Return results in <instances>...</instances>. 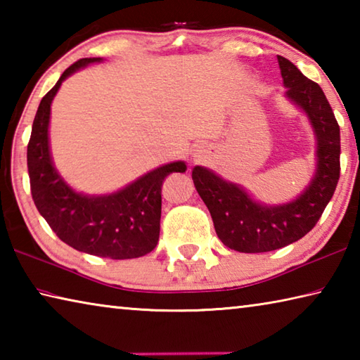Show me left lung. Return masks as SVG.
<instances>
[{"label":"left lung","instance_id":"obj_1","mask_svg":"<svg viewBox=\"0 0 360 360\" xmlns=\"http://www.w3.org/2000/svg\"><path fill=\"white\" fill-rule=\"evenodd\" d=\"M285 95L308 114L318 136V172L294 202L281 206L255 203L238 186L202 167L192 169L200 197L208 206L216 233L225 246L240 252H268L303 238L333 197L340 179V125L319 84L278 56Z\"/></svg>","mask_w":360,"mask_h":360}]
</instances>
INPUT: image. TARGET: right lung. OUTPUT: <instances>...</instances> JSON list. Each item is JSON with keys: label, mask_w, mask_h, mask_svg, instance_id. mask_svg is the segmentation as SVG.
Returning <instances> with one entry per match:
<instances>
[{"label": "right lung", "mask_w": 360, "mask_h": 360, "mask_svg": "<svg viewBox=\"0 0 360 360\" xmlns=\"http://www.w3.org/2000/svg\"><path fill=\"white\" fill-rule=\"evenodd\" d=\"M100 60H77L41 100L27 149L30 188L39 214L68 246L98 257L136 259L157 246L162 184L168 174L184 173L186 163L163 165L115 193L85 197L65 184L53 169L49 152V117L57 90L71 72Z\"/></svg>", "instance_id": "add662e5"}]
</instances>
